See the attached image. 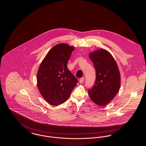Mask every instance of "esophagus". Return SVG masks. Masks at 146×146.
<instances>
[{
	"label": "esophagus",
	"mask_w": 146,
	"mask_h": 146,
	"mask_svg": "<svg viewBox=\"0 0 146 146\" xmlns=\"http://www.w3.org/2000/svg\"><path fill=\"white\" fill-rule=\"evenodd\" d=\"M84 78H83V77L79 79V82H80V83H83L84 82Z\"/></svg>",
	"instance_id": "esophagus-1"
}]
</instances>
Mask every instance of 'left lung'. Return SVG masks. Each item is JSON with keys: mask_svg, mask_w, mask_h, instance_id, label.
I'll return each instance as SVG.
<instances>
[{"mask_svg": "<svg viewBox=\"0 0 146 146\" xmlns=\"http://www.w3.org/2000/svg\"><path fill=\"white\" fill-rule=\"evenodd\" d=\"M96 70L95 84L89 89L91 100L96 104H108L118 94L120 86V75L117 63L107 50L100 49L90 54Z\"/></svg>", "mask_w": 146, "mask_h": 146, "instance_id": "left-lung-1", "label": "left lung"}]
</instances>
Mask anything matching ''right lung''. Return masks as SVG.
Segmentation results:
<instances>
[{
  "instance_id": "1",
  "label": "right lung",
  "mask_w": 146,
  "mask_h": 146,
  "mask_svg": "<svg viewBox=\"0 0 146 146\" xmlns=\"http://www.w3.org/2000/svg\"><path fill=\"white\" fill-rule=\"evenodd\" d=\"M74 47L59 44L51 49L37 73V85L42 96L53 106L65 102L78 80L70 72L67 62Z\"/></svg>"
}]
</instances>
